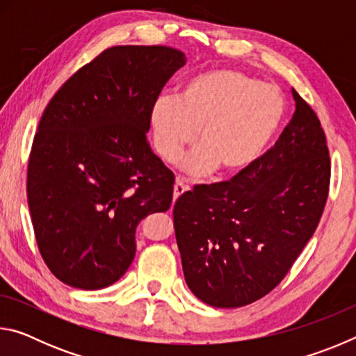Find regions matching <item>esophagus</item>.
I'll use <instances>...</instances> for the list:
<instances>
[{
    "label": "esophagus",
    "instance_id": "obj_1",
    "mask_svg": "<svg viewBox=\"0 0 356 356\" xmlns=\"http://www.w3.org/2000/svg\"><path fill=\"white\" fill-rule=\"evenodd\" d=\"M188 190V186H186L182 180H176V184H174V201L177 200V197H180L184 195V193Z\"/></svg>",
    "mask_w": 356,
    "mask_h": 356
}]
</instances>
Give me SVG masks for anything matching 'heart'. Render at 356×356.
I'll list each match as a JSON object with an SVG mask.
<instances>
[{
    "instance_id": "b5f03b06",
    "label": "heart",
    "mask_w": 356,
    "mask_h": 356,
    "mask_svg": "<svg viewBox=\"0 0 356 356\" xmlns=\"http://www.w3.org/2000/svg\"><path fill=\"white\" fill-rule=\"evenodd\" d=\"M282 118L278 89L238 70L212 69L190 78L177 97L156 99L149 122L155 152L166 163L196 138L200 144L179 161V170L204 177L216 168L222 174L246 170L272 141Z\"/></svg>"
}]
</instances>
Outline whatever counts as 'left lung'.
I'll use <instances>...</instances> for the list:
<instances>
[{"mask_svg":"<svg viewBox=\"0 0 356 356\" xmlns=\"http://www.w3.org/2000/svg\"><path fill=\"white\" fill-rule=\"evenodd\" d=\"M278 143L227 182L197 185L174 206L186 286L215 308H240L280 284L321 221L330 154L321 120L292 89Z\"/></svg>","mask_w":356,"mask_h":356,"instance_id":"obj_1","label":"left lung"}]
</instances>
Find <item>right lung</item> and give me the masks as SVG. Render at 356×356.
<instances>
[{
    "instance_id": "add662e5",
    "label": "right lung",
    "mask_w": 356,
    "mask_h": 356,
    "mask_svg": "<svg viewBox=\"0 0 356 356\" xmlns=\"http://www.w3.org/2000/svg\"><path fill=\"white\" fill-rule=\"evenodd\" d=\"M170 47H113L47 105L28 165L38 246L59 281L97 291L122 278L136 227L172 202L174 176L150 149V108L185 65Z\"/></svg>"
}]
</instances>
